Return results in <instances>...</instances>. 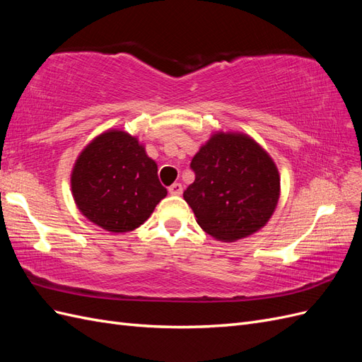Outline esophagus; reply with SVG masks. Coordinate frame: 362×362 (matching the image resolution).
I'll use <instances>...</instances> for the list:
<instances>
[{
  "mask_svg": "<svg viewBox=\"0 0 362 362\" xmlns=\"http://www.w3.org/2000/svg\"><path fill=\"white\" fill-rule=\"evenodd\" d=\"M169 193L173 196H178L182 193V185L180 182H173L169 187Z\"/></svg>",
  "mask_w": 362,
  "mask_h": 362,
  "instance_id": "1",
  "label": "esophagus"
}]
</instances>
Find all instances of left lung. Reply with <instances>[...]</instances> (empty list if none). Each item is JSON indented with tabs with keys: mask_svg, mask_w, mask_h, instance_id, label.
<instances>
[{
	"mask_svg": "<svg viewBox=\"0 0 362 362\" xmlns=\"http://www.w3.org/2000/svg\"><path fill=\"white\" fill-rule=\"evenodd\" d=\"M184 199L206 234L235 242L264 226L279 201L275 161L243 133H218L196 152Z\"/></svg>",
	"mask_w": 362,
	"mask_h": 362,
	"instance_id": "8db88e82",
	"label": "left lung"
}]
</instances>
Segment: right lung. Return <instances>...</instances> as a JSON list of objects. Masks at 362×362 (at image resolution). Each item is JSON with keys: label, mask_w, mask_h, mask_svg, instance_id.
Segmentation results:
<instances>
[{"label": "right lung", "mask_w": 362, "mask_h": 362, "mask_svg": "<svg viewBox=\"0 0 362 362\" xmlns=\"http://www.w3.org/2000/svg\"><path fill=\"white\" fill-rule=\"evenodd\" d=\"M71 187L81 214L105 231L128 233L148 221L166 198L157 163L137 137L108 129L95 137L76 158Z\"/></svg>", "instance_id": "1"}]
</instances>
